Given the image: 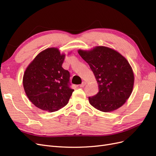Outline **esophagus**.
<instances>
[{"instance_id": "1", "label": "esophagus", "mask_w": 156, "mask_h": 156, "mask_svg": "<svg viewBox=\"0 0 156 156\" xmlns=\"http://www.w3.org/2000/svg\"><path fill=\"white\" fill-rule=\"evenodd\" d=\"M87 84V82L86 81H83L82 82V83L80 84V87H84Z\"/></svg>"}]
</instances>
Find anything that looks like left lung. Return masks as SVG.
<instances>
[{"mask_svg": "<svg viewBox=\"0 0 156 156\" xmlns=\"http://www.w3.org/2000/svg\"><path fill=\"white\" fill-rule=\"evenodd\" d=\"M78 53L90 66L98 84L99 92L89 97V103L102 112H111L123 105L131 96L134 74L128 61L116 50L96 46Z\"/></svg>", "mask_w": 156, "mask_h": 156, "instance_id": "left-lung-1", "label": "left lung"}]
</instances>
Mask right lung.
Segmentation results:
<instances>
[{"instance_id": "right-lung-1", "label": "right lung", "mask_w": 156, "mask_h": 156, "mask_svg": "<svg viewBox=\"0 0 156 156\" xmlns=\"http://www.w3.org/2000/svg\"><path fill=\"white\" fill-rule=\"evenodd\" d=\"M65 56L58 48H48L40 52L25 69L23 84L26 95L41 110L58 111L68 104L74 91L69 87V72L62 67Z\"/></svg>"}]
</instances>
